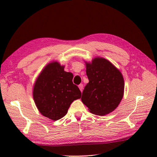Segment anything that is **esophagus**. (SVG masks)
<instances>
[{"label":"esophagus","mask_w":157,"mask_h":157,"mask_svg":"<svg viewBox=\"0 0 157 157\" xmlns=\"http://www.w3.org/2000/svg\"><path fill=\"white\" fill-rule=\"evenodd\" d=\"M78 86H79V90H80L82 92V90H83V87H84V86H83V84H79Z\"/></svg>","instance_id":"34e87169"}]
</instances>
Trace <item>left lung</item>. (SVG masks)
<instances>
[{
	"label": "left lung",
	"mask_w": 157,
	"mask_h": 157,
	"mask_svg": "<svg viewBox=\"0 0 157 157\" xmlns=\"http://www.w3.org/2000/svg\"><path fill=\"white\" fill-rule=\"evenodd\" d=\"M89 82L82 92V101L97 115L114 111L121 102L124 92V80L121 72L107 60L96 58L86 63Z\"/></svg>",
	"instance_id": "left-lung-1"
}]
</instances>
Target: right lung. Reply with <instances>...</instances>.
Returning a JSON list of instances; mask_svg holds the SVG:
<instances>
[{"label": "right lung", "mask_w": 157, "mask_h": 157, "mask_svg": "<svg viewBox=\"0 0 157 157\" xmlns=\"http://www.w3.org/2000/svg\"><path fill=\"white\" fill-rule=\"evenodd\" d=\"M73 75L64 71L57 62L49 63L36 80L33 92L39 111L53 121L63 117L72 102L81 98L78 86L73 83Z\"/></svg>", "instance_id": "obj_1"}]
</instances>
